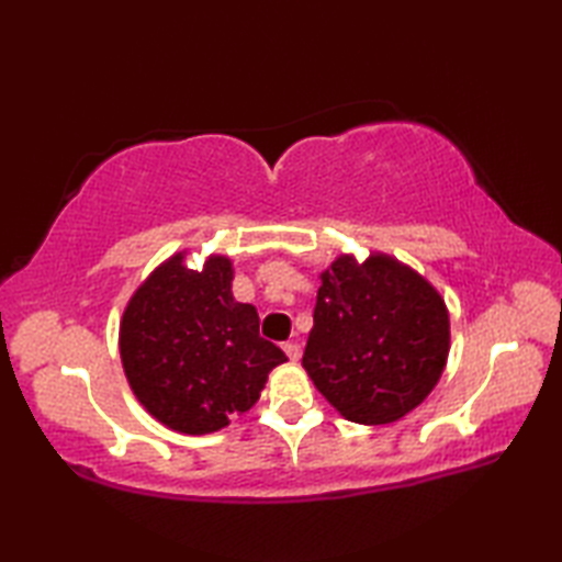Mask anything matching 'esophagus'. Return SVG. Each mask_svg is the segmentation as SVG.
<instances>
[{"instance_id":"obj_1","label":"esophagus","mask_w":562,"mask_h":562,"mask_svg":"<svg viewBox=\"0 0 562 562\" xmlns=\"http://www.w3.org/2000/svg\"><path fill=\"white\" fill-rule=\"evenodd\" d=\"M284 352H288V357H290L292 362H300L302 345H300V342H284Z\"/></svg>"}]
</instances>
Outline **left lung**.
Listing matches in <instances>:
<instances>
[{
    "label": "left lung",
    "instance_id": "obj_1",
    "mask_svg": "<svg viewBox=\"0 0 562 562\" xmlns=\"http://www.w3.org/2000/svg\"><path fill=\"white\" fill-rule=\"evenodd\" d=\"M302 367L345 420L389 425L445 372L449 312L420 272L386 254H342L318 274Z\"/></svg>",
    "mask_w": 562,
    "mask_h": 562
}]
</instances>
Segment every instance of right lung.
<instances>
[{"label":"right lung","mask_w":562,"mask_h":562,"mask_svg":"<svg viewBox=\"0 0 562 562\" xmlns=\"http://www.w3.org/2000/svg\"><path fill=\"white\" fill-rule=\"evenodd\" d=\"M186 250L139 284L121 321V360L137 401L161 425L210 435L250 411L288 357L260 338L254 304L234 300V266L210 256L190 270Z\"/></svg>","instance_id":"obj_1"}]
</instances>
